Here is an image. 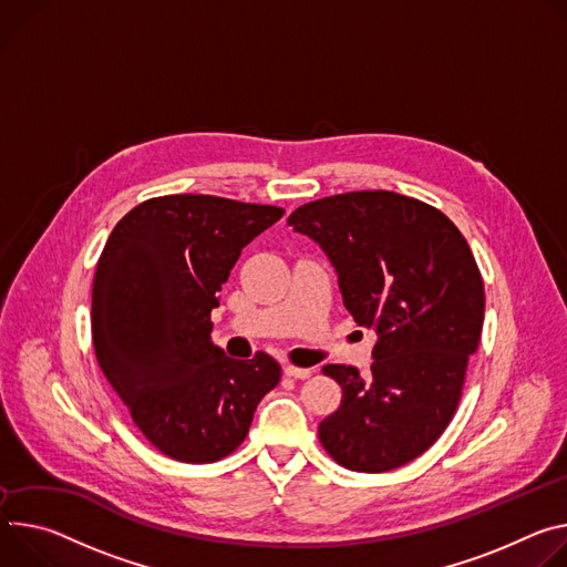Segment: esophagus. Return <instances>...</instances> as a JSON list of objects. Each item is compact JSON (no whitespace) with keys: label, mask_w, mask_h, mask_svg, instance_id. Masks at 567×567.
<instances>
[{"label":"esophagus","mask_w":567,"mask_h":567,"mask_svg":"<svg viewBox=\"0 0 567 567\" xmlns=\"http://www.w3.org/2000/svg\"><path fill=\"white\" fill-rule=\"evenodd\" d=\"M284 373L286 375H290V379H297V381H306V379H310V369H303V367H292V364H288L286 369H284Z\"/></svg>","instance_id":"obj_1"}]
</instances>
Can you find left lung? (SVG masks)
<instances>
[{"label":"left lung","instance_id":"obj_1","mask_svg":"<svg viewBox=\"0 0 567 567\" xmlns=\"http://www.w3.org/2000/svg\"><path fill=\"white\" fill-rule=\"evenodd\" d=\"M288 225L327 251L347 310L379 336L367 379L347 364L322 369L342 403L320 423V442L349 471L399 468L442 436L460 405L484 324L473 251L449 216L394 192L308 203Z\"/></svg>","mask_w":567,"mask_h":567}]
</instances>
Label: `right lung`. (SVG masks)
I'll return each instance as SVG.
<instances>
[{
	"label": "right lung",
	"instance_id": "obj_1",
	"mask_svg": "<svg viewBox=\"0 0 567 567\" xmlns=\"http://www.w3.org/2000/svg\"><path fill=\"white\" fill-rule=\"evenodd\" d=\"M281 207L216 196H162L125 214L94 272L92 340L101 371L148 442L171 460L234 453L281 367L259 351L227 358L212 310L243 247Z\"/></svg>",
	"mask_w": 567,
	"mask_h": 567
}]
</instances>
